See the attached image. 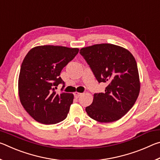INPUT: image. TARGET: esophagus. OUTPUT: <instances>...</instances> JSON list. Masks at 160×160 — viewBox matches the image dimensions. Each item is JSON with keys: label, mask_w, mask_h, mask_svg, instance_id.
Instances as JSON below:
<instances>
[{"label": "esophagus", "mask_w": 160, "mask_h": 160, "mask_svg": "<svg viewBox=\"0 0 160 160\" xmlns=\"http://www.w3.org/2000/svg\"><path fill=\"white\" fill-rule=\"evenodd\" d=\"M74 95H75V97H76V98H78V97H79L80 96L82 95V93L78 92H75L74 93Z\"/></svg>", "instance_id": "34e87169"}]
</instances>
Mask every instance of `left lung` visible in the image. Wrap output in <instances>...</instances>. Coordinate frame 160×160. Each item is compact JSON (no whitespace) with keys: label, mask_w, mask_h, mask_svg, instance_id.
<instances>
[{"label":"left lung","mask_w":160,"mask_h":160,"mask_svg":"<svg viewBox=\"0 0 160 160\" xmlns=\"http://www.w3.org/2000/svg\"><path fill=\"white\" fill-rule=\"evenodd\" d=\"M80 53L97 81L107 84L104 93H95L86 112L94 120L111 123L122 118L136 102L140 90L135 59L117 45L100 44L82 48Z\"/></svg>","instance_id":"1"}]
</instances>
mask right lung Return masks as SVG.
<instances>
[{
  "label": "right lung",
  "mask_w": 160,
  "mask_h": 160,
  "mask_svg": "<svg viewBox=\"0 0 160 160\" xmlns=\"http://www.w3.org/2000/svg\"><path fill=\"white\" fill-rule=\"evenodd\" d=\"M79 48L45 45L32 48L24 58L18 79V93L24 109L37 122L55 124L67 117L72 94L55 91L65 82L62 69L75 58Z\"/></svg>",
  "instance_id": "obj_1"
}]
</instances>
